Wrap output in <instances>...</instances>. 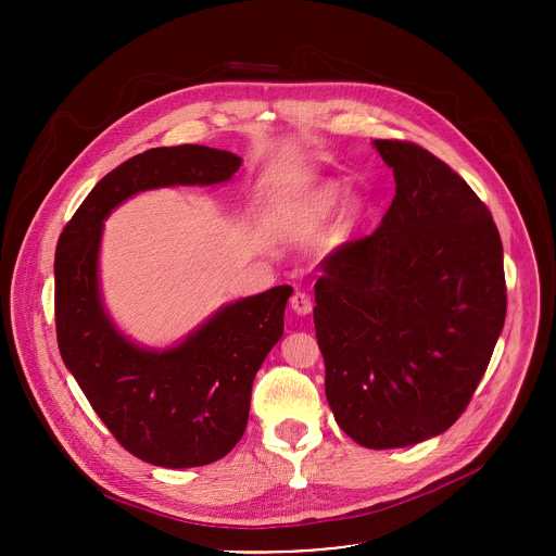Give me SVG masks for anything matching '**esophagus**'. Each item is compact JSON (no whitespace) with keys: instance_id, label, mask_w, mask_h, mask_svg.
Masks as SVG:
<instances>
[{"instance_id":"esophagus-1","label":"esophagus","mask_w":556,"mask_h":556,"mask_svg":"<svg viewBox=\"0 0 556 556\" xmlns=\"http://www.w3.org/2000/svg\"><path fill=\"white\" fill-rule=\"evenodd\" d=\"M290 307H292L294 314L305 316V314H309V309H312V301H309V296H307L305 292H294L292 299H290Z\"/></svg>"}]
</instances>
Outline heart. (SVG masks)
I'll return each instance as SVG.
<instances>
[{
    "instance_id": "heart-1",
    "label": "heart",
    "mask_w": 556,
    "mask_h": 556,
    "mask_svg": "<svg viewBox=\"0 0 556 556\" xmlns=\"http://www.w3.org/2000/svg\"><path fill=\"white\" fill-rule=\"evenodd\" d=\"M337 202H339V191L334 187H328V189L319 191L312 198V202L305 206V211L301 215V226L303 228L319 226L334 211Z\"/></svg>"
}]
</instances>
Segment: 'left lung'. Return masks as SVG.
I'll list each match as a JSON object with an SVG mask.
<instances>
[{"label": "left lung", "instance_id": "1", "mask_svg": "<svg viewBox=\"0 0 556 556\" xmlns=\"http://www.w3.org/2000/svg\"><path fill=\"white\" fill-rule=\"evenodd\" d=\"M395 195L376 232L314 283V330L337 425L361 446L444 433L480 384L506 319L504 249L486 204L414 142L374 140Z\"/></svg>", "mask_w": 556, "mask_h": 556}]
</instances>
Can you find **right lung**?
I'll return each instance as SVG.
<instances>
[{
	"mask_svg": "<svg viewBox=\"0 0 556 556\" xmlns=\"http://www.w3.org/2000/svg\"><path fill=\"white\" fill-rule=\"evenodd\" d=\"M240 167V155L204 144L149 149L110 172L59 237L54 314L61 358L114 438L163 468L211 464L240 442L255 374L283 334L292 288L224 303L174 345H140L116 326L103 299L105 219L142 191L217 187Z\"/></svg>",
	"mask_w": 556,
	"mask_h": 556,
	"instance_id": "add662e5",
	"label": "right lung"
}]
</instances>
